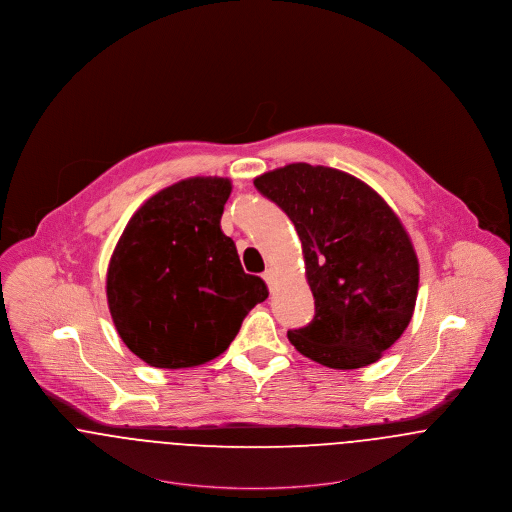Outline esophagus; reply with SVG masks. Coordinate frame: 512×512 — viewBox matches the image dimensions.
Segmentation results:
<instances>
[{"label":"esophagus","mask_w":512,"mask_h":512,"mask_svg":"<svg viewBox=\"0 0 512 512\" xmlns=\"http://www.w3.org/2000/svg\"><path fill=\"white\" fill-rule=\"evenodd\" d=\"M274 271L272 269H267V271L263 272V280L269 284V288H272V284H274Z\"/></svg>","instance_id":"esophagus-1"}]
</instances>
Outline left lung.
I'll list each match as a JSON object with an SVG mask.
<instances>
[{
    "mask_svg": "<svg viewBox=\"0 0 512 512\" xmlns=\"http://www.w3.org/2000/svg\"><path fill=\"white\" fill-rule=\"evenodd\" d=\"M253 183L294 222L315 298L313 321L288 340L331 369L375 363L418 298L420 265L400 218L367 183L327 166L296 162Z\"/></svg>",
    "mask_w": 512,
    "mask_h": 512,
    "instance_id": "1",
    "label": "left lung"
}]
</instances>
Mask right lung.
I'll return each mask as SVG.
<instances>
[{"instance_id": "1", "label": "right lung", "mask_w": 512, "mask_h": 512, "mask_svg": "<svg viewBox=\"0 0 512 512\" xmlns=\"http://www.w3.org/2000/svg\"><path fill=\"white\" fill-rule=\"evenodd\" d=\"M230 193L226 178H189L158 191L131 216L112 253L106 296L116 331L152 367L214 360L269 298L220 228Z\"/></svg>"}]
</instances>
